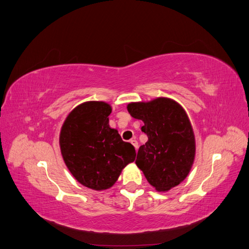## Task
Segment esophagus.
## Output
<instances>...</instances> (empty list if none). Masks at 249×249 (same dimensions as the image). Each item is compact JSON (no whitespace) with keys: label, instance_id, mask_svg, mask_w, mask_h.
<instances>
[{"label":"esophagus","instance_id":"1","mask_svg":"<svg viewBox=\"0 0 249 249\" xmlns=\"http://www.w3.org/2000/svg\"><path fill=\"white\" fill-rule=\"evenodd\" d=\"M131 143L135 146V148H136V150L138 149V141L136 139H132L131 140Z\"/></svg>","mask_w":249,"mask_h":249}]
</instances>
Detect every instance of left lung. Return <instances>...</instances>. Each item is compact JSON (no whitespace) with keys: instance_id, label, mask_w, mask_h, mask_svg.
<instances>
[{"instance_id":"left-lung-1","label":"left lung","mask_w":249,"mask_h":249,"mask_svg":"<svg viewBox=\"0 0 249 249\" xmlns=\"http://www.w3.org/2000/svg\"><path fill=\"white\" fill-rule=\"evenodd\" d=\"M127 111L144 125L147 142L139 147L136 165L158 191H168L189 173L195 156V138L185 110L170 99L131 103Z\"/></svg>"}]
</instances>
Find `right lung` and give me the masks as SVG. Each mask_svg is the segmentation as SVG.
<instances>
[{
	"label": "right lung",
	"mask_w": 249,
	"mask_h": 249,
	"mask_svg": "<svg viewBox=\"0 0 249 249\" xmlns=\"http://www.w3.org/2000/svg\"><path fill=\"white\" fill-rule=\"evenodd\" d=\"M112 109L104 102L79 105L66 117L60 148L67 168L78 182L93 190L112 187L136 157L135 147L111 129Z\"/></svg>",
	"instance_id": "add662e5"
}]
</instances>
